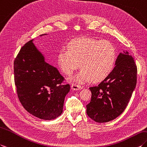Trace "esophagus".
<instances>
[{
  "label": "esophagus",
  "mask_w": 147,
  "mask_h": 147,
  "mask_svg": "<svg viewBox=\"0 0 147 147\" xmlns=\"http://www.w3.org/2000/svg\"><path fill=\"white\" fill-rule=\"evenodd\" d=\"M71 88H72V90H79L82 89V88H83V86H81V85L73 83L72 84V85H71Z\"/></svg>",
  "instance_id": "obj_1"
}]
</instances>
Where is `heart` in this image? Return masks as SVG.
I'll list each match as a JSON object with an SVG mask.
<instances>
[{
    "instance_id": "heart-1",
    "label": "heart",
    "mask_w": 147,
    "mask_h": 147,
    "mask_svg": "<svg viewBox=\"0 0 147 147\" xmlns=\"http://www.w3.org/2000/svg\"><path fill=\"white\" fill-rule=\"evenodd\" d=\"M67 49H61L58 54V64L63 73L72 74L80 66L83 68L75 77L79 82L104 80L113 69L117 51L108 40L82 37L71 41Z\"/></svg>"
}]
</instances>
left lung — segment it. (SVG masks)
I'll use <instances>...</instances> for the list:
<instances>
[{"mask_svg":"<svg viewBox=\"0 0 147 147\" xmlns=\"http://www.w3.org/2000/svg\"><path fill=\"white\" fill-rule=\"evenodd\" d=\"M137 81V67L128 53H120L111 74L98 86L90 87L91 98L86 105L88 117L105 123L120 116L128 105Z\"/></svg>","mask_w":147,"mask_h":147,"instance_id":"8db88e82","label":"left lung"}]
</instances>
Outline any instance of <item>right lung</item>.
I'll return each mask as SVG.
<instances>
[{
  "label": "right lung",
  "mask_w": 147,
  "mask_h": 147,
  "mask_svg": "<svg viewBox=\"0 0 147 147\" xmlns=\"http://www.w3.org/2000/svg\"><path fill=\"white\" fill-rule=\"evenodd\" d=\"M14 82L19 100L30 114L50 120L63 112L70 85L56 67L47 64L32 40L24 45L13 62Z\"/></svg>",
  "instance_id": "right-lung-1"
}]
</instances>
